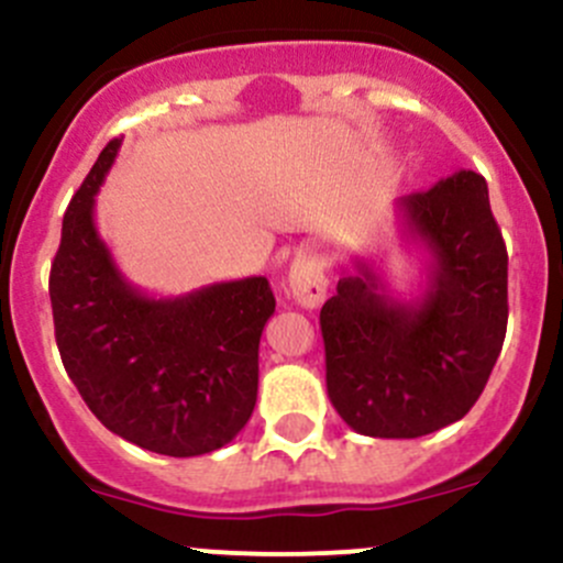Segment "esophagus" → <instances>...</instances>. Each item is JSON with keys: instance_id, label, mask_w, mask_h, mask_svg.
<instances>
[{"instance_id": "34e87169", "label": "esophagus", "mask_w": 563, "mask_h": 563, "mask_svg": "<svg viewBox=\"0 0 563 563\" xmlns=\"http://www.w3.org/2000/svg\"><path fill=\"white\" fill-rule=\"evenodd\" d=\"M288 294L294 297V302L308 310L323 302V297H327V277L318 269L313 255L299 253L294 258L291 272H288Z\"/></svg>"}]
</instances>
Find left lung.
<instances>
[{"label": "left lung", "instance_id": "8db88e82", "mask_svg": "<svg viewBox=\"0 0 563 563\" xmlns=\"http://www.w3.org/2000/svg\"><path fill=\"white\" fill-rule=\"evenodd\" d=\"M402 236L430 253L417 299L391 297L356 258L321 308L327 391L356 433L419 439L471 411L507 334V245L485 176L457 172L397 201Z\"/></svg>", "mask_w": 563, "mask_h": 563}]
</instances>
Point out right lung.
Segmentation results:
<instances>
[{"instance_id": "obj_1", "label": "right lung", "mask_w": 563, "mask_h": 563, "mask_svg": "<svg viewBox=\"0 0 563 563\" xmlns=\"http://www.w3.org/2000/svg\"><path fill=\"white\" fill-rule=\"evenodd\" d=\"M119 146L108 141L62 220L48 280L62 365L111 433L157 455H207L253 413L275 294L245 277L155 299L124 280L95 225Z\"/></svg>"}]
</instances>
